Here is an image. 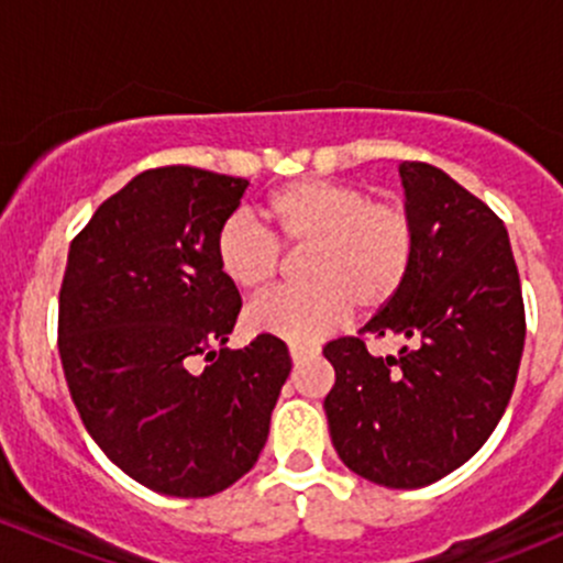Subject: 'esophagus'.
Returning a JSON list of instances; mask_svg holds the SVG:
<instances>
[{
	"label": "esophagus",
	"instance_id": "obj_1",
	"mask_svg": "<svg viewBox=\"0 0 563 563\" xmlns=\"http://www.w3.org/2000/svg\"><path fill=\"white\" fill-rule=\"evenodd\" d=\"M288 351H291V361L294 364H301V361L305 358H312L316 356V347H310V345H297V342H291V347H288Z\"/></svg>",
	"mask_w": 563,
	"mask_h": 563
}]
</instances>
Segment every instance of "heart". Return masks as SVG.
<instances>
[{
  "label": "heart",
  "mask_w": 563,
  "mask_h": 563,
  "mask_svg": "<svg viewBox=\"0 0 563 563\" xmlns=\"http://www.w3.org/2000/svg\"><path fill=\"white\" fill-rule=\"evenodd\" d=\"M264 236L232 216L216 232V264L234 288L258 294L272 286L280 247H307L301 277L310 286L253 301L245 327L253 334L310 345L353 312H377L396 299L412 269L416 223L396 202H375L353 183L301 177L262 205Z\"/></svg>",
  "instance_id": "b5f03b06"
}]
</instances>
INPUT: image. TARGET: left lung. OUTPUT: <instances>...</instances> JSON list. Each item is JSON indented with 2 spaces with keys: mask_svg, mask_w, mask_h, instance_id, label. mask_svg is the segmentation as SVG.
Segmentation results:
<instances>
[{
  "mask_svg": "<svg viewBox=\"0 0 563 563\" xmlns=\"http://www.w3.org/2000/svg\"><path fill=\"white\" fill-rule=\"evenodd\" d=\"M416 256L390 305L323 347V410L342 464L386 488H421L483 448L516 388L526 318L505 223L442 169L399 164ZM366 335L411 342L372 357Z\"/></svg>",
  "mask_w": 563,
  "mask_h": 563,
  "instance_id": "8db88e82",
  "label": "left lung"
}]
</instances>
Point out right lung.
<instances>
[{"instance_id":"1","label":"right lung","mask_w":563,"mask_h":563,"mask_svg":"<svg viewBox=\"0 0 563 563\" xmlns=\"http://www.w3.org/2000/svg\"><path fill=\"white\" fill-rule=\"evenodd\" d=\"M245 188L197 167L147 169L69 245L58 294L69 394L112 464L164 496H212L251 472L291 372L277 336L227 347L242 299L216 264V232Z\"/></svg>"}]
</instances>
